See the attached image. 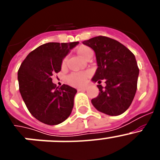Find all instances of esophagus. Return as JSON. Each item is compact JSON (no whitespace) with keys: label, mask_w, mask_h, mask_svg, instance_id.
I'll return each instance as SVG.
<instances>
[{"label":"esophagus","mask_w":160,"mask_h":160,"mask_svg":"<svg viewBox=\"0 0 160 160\" xmlns=\"http://www.w3.org/2000/svg\"><path fill=\"white\" fill-rule=\"evenodd\" d=\"M85 90H87V88H86V87H82V88L78 89V91H85Z\"/></svg>","instance_id":"1"}]
</instances>
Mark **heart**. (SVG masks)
<instances>
[{"label":"heart","instance_id":"obj_1","mask_svg":"<svg viewBox=\"0 0 160 160\" xmlns=\"http://www.w3.org/2000/svg\"><path fill=\"white\" fill-rule=\"evenodd\" d=\"M78 54L82 59L86 60L88 58H91L93 55L92 49L86 46H80L77 49ZM66 58H64L62 62V66H66ZM89 78V73L87 72H74L66 77V81L73 87H82L87 82Z\"/></svg>","mask_w":160,"mask_h":160}]
</instances>
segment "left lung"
Segmentation results:
<instances>
[{"instance_id": "8db88e82", "label": "left lung", "mask_w": 160, "mask_h": 160, "mask_svg": "<svg viewBox=\"0 0 160 160\" xmlns=\"http://www.w3.org/2000/svg\"><path fill=\"white\" fill-rule=\"evenodd\" d=\"M94 49L98 68L92 81L98 82L99 94L91 100L98 111L111 116L125 112L137 90L139 70L135 55L118 41L98 36L82 42ZM105 80L104 89L100 85Z\"/></svg>"}]
</instances>
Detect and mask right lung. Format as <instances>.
<instances>
[{
  "label": "right lung",
  "mask_w": 160,
  "mask_h": 160,
  "mask_svg": "<svg viewBox=\"0 0 160 160\" xmlns=\"http://www.w3.org/2000/svg\"><path fill=\"white\" fill-rule=\"evenodd\" d=\"M78 42L43 44L27 55L18 73L19 90L32 116L47 125H58L70 116L77 90L63 84L60 88L51 76L61 71L62 59Z\"/></svg>",
  "instance_id": "add662e5"
}]
</instances>
